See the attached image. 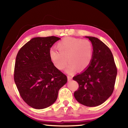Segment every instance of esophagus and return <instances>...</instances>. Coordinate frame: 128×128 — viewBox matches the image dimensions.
Instances as JSON below:
<instances>
[{
  "label": "esophagus",
  "instance_id": "34e87169",
  "mask_svg": "<svg viewBox=\"0 0 128 128\" xmlns=\"http://www.w3.org/2000/svg\"><path fill=\"white\" fill-rule=\"evenodd\" d=\"M67 78H68V81H71V80H72V77L70 76H67Z\"/></svg>",
  "mask_w": 128,
  "mask_h": 128
}]
</instances>
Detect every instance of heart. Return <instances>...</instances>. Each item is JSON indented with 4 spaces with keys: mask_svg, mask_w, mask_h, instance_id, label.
I'll return each mask as SVG.
<instances>
[{
    "mask_svg": "<svg viewBox=\"0 0 128 128\" xmlns=\"http://www.w3.org/2000/svg\"><path fill=\"white\" fill-rule=\"evenodd\" d=\"M58 51L51 49L49 55L54 66L59 70L69 62L66 72L72 73L77 69L82 71L90 66L92 59L93 49L92 43L87 40L66 37L56 44Z\"/></svg>",
    "mask_w": 128,
    "mask_h": 128,
    "instance_id": "heart-1",
    "label": "heart"
}]
</instances>
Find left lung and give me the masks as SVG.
Returning <instances> with one entry per match:
<instances>
[{"label":"left lung","instance_id":"left-lung-1","mask_svg":"<svg viewBox=\"0 0 128 128\" xmlns=\"http://www.w3.org/2000/svg\"><path fill=\"white\" fill-rule=\"evenodd\" d=\"M86 37L92 43V59L87 68L73 78L79 85L74 96L82 104L96 107L112 95L118 70L110 49L98 38Z\"/></svg>","mask_w":128,"mask_h":128}]
</instances>
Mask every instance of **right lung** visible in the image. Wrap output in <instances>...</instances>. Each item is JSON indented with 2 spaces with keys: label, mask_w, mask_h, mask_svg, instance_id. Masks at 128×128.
Wrapping results in <instances>:
<instances>
[{
  "label": "right lung",
  "mask_w": 128,
  "mask_h": 128,
  "mask_svg": "<svg viewBox=\"0 0 128 128\" xmlns=\"http://www.w3.org/2000/svg\"><path fill=\"white\" fill-rule=\"evenodd\" d=\"M60 38H32L21 47L15 62L14 80L24 101L35 109L50 106L67 82L66 75L56 68L49 55Z\"/></svg>",
  "instance_id": "right-lung-1"
}]
</instances>
